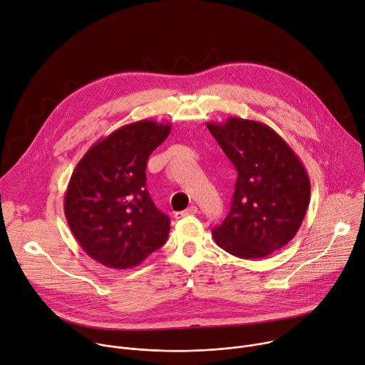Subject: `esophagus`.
Segmentation results:
<instances>
[{
	"label": "esophagus",
	"mask_w": 365,
	"mask_h": 365,
	"mask_svg": "<svg viewBox=\"0 0 365 365\" xmlns=\"http://www.w3.org/2000/svg\"><path fill=\"white\" fill-rule=\"evenodd\" d=\"M197 212V207L195 206V205H192V206H189L187 210H185V211H180V212H175V218L176 220H180V218H183V217H187V215H195Z\"/></svg>",
	"instance_id": "34e87169"
}]
</instances>
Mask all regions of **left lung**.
Wrapping results in <instances>:
<instances>
[{
    "instance_id": "8db88e82",
    "label": "left lung",
    "mask_w": 365,
    "mask_h": 365,
    "mask_svg": "<svg viewBox=\"0 0 365 365\" xmlns=\"http://www.w3.org/2000/svg\"><path fill=\"white\" fill-rule=\"evenodd\" d=\"M206 127L238 173L231 211L212 237L238 258H264L286 245L303 222L310 199L307 172L263 123L230 117Z\"/></svg>"
}]
</instances>
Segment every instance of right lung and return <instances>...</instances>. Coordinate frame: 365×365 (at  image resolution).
I'll list each match as a JSON object with an SVG mask.
<instances>
[{
  "label": "right lung",
  "instance_id": "add662e5",
  "mask_svg": "<svg viewBox=\"0 0 365 365\" xmlns=\"http://www.w3.org/2000/svg\"><path fill=\"white\" fill-rule=\"evenodd\" d=\"M170 130L153 120L127 124L98 140L71 176L66 221L83 251L106 267H135L169 237L170 220L148 195L145 166Z\"/></svg>",
  "mask_w": 365,
  "mask_h": 365
}]
</instances>
